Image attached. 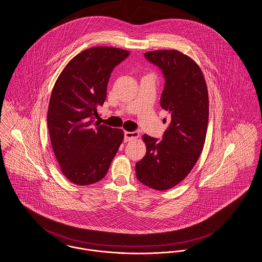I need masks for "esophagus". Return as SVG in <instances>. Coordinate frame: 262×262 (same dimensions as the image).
<instances>
[{
    "instance_id": "esophagus-1",
    "label": "esophagus",
    "mask_w": 262,
    "mask_h": 262,
    "mask_svg": "<svg viewBox=\"0 0 262 262\" xmlns=\"http://www.w3.org/2000/svg\"><path fill=\"white\" fill-rule=\"evenodd\" d=\"M140 137L139 132H124V141H129Z\"/></svg>"
}]
</instances>
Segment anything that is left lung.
Instances as JSON below:
<instances>
[{"label":"left lung","mask_w":262,"mask_h":262,"mask_svg":"<svg viewBox=\"0 0 262 262\" xmlns=\"http://www.w3.org/2000/svg\"><path fill=\"white\" fill-rule=\"evenodd\" d=\"M144 58L162 72L165 81L161 105L171 119L161 141L142 136L146 154L137 162L136 174L144 185L166 190L186 178L202 154L208 123V93L199 64L181 52L152 51Z\"/></svg>","instance_id":"8db88e82"}]
</instances>
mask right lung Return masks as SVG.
<instances>
[{"instance_id":"right-lung-1","label":"right lung","mask_w":262,"mask_h":262,"mask_svg":"<svg viewBox=\"0 0 262 262\" xmlns=\"http://www.w3.org/2000/svg\"><path fill=\"white\" fill-rule=\"evenodd\" d=\"M128 55L118 48L88 49L70 60L54 85L48 127L61 172L73 183L102 180L122 142L121 128L100 124L95 118L105 101L113 70Z\"/></svg>"}]
</instances>
